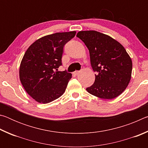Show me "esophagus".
<instances>
[{
  "mask_svg": "<svg viewBox=\"0 0 148 148\" xmlns=\"http://www.w3.org/2000/svg\"><path fill=\"white\" fill-rule=\"evenodd\" d=\"M79 73V71H75V72H74V74L75 75H77Z\"/></svg>",
  "mask_w": 148,
  "mask_h": 148,
  "instance_id": "1",
  "label": "esophagus"
}]
</instances>
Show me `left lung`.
I'll list each match as a JSON object with an SVG mask.
<instances>
[{"instance_id":"obj_1","label":"left lung","mask_w":148,"mask_h":148,"mask_svg":"<svg viewBox=\"0 0 148 148\" xmlns=\"http://www.w3.org/2000/svg\"><path fill=\"white\" fill-rule=\"evenodd\" d=\"M89 49L95 75L94 84L86 90L103 99L118 97L131 78V58L124 47L107 34L95 31H79L76 35Z\"/></svg>"}]
</instances>
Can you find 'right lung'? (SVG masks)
Here are the masks:
<instances>
[{
  "instance_id": "right-lung-1",
  "label": "right lung",
  "mask_w": 148,
  "mask_h": 148,
  "mask_svg": "<svg viewBox=\"0 0 148 148\" xmlns=\"http://www.w3.org/2000/svg\"><path fill=\"white\" fill-rule=\"evenodd\" d=\"M76 31L57 32L36 40L29 47L19 67V79L25 90L39 103L59 98L66 90L72 74L58 71L63 47Z\"/></svg>"
}]
</instances>
